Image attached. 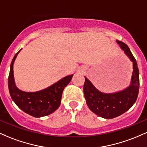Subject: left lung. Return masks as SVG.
Segmentation results:
<instances>
[{"instance_id": "left-lung-1", "label": "left lung", "mask_w": 147, "mask_h": 147, "mask_svg": "<svg viewBox=\"0 0 147 147\" xmlns=\"http://www.w3.org/2000/svg\"><path fill=\"white\" fill-rule=\"evenodd\" d=\"M116 42L132 62L133 72L129 86L115 93H103L84 77V95L88 107L96 115L106 119L116 118L129 110L135 103L140 89V73L135 57L125 43L120 41Z\"/></svg>"}]
</instances>
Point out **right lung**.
Masks as SVG:
<instances>
[{"label": "right lung", "mask_w": 147, "mask_h": 147, "mask_svg": "<svg viewBox=\"0 0 147 147\" xmlns=\"http://www.w3.org/2000/svg\"><path fill=\"white\" fill-rule=\"evenodd\" d=\"M20 51L12 59L8 77L9 92L12 101L22 111L32 116L40 118L50 115L61 105L63 90L71 81L73 75L61 79L43 90L35 92H23L15 85L13 75L14 62Z\"/></svg>", "instance_id": "add662e5"}]
</instances>
